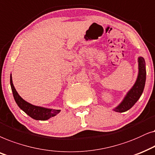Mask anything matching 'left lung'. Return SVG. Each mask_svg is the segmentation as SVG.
I'll return each mask as SVG.
<instances>
[{
  "mask_svg": "<svg viewBox=\"0 0 155 155\" xmlns=\"http://www.w3.org/2000/svg\"><path fill=\"white\" fill-rule=\"evenodd\" d=\"M138 76L135 84L130 90L127 92L123 101L113 109L115 112L123 113L133 107L138 99L140 98L143 92L146 81V68L145 61L143 57L138 58Z\"/></svg>",
  "mask_w": 155,
  "mask_h": 155,
  "instance_id": "8db88e82",
  "label": "left lung"
}]
</instances>
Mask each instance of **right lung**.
Listing matches in <instances>:
<instances>
[{"label": "right lung", "instance_id": "add662e5", "mask_svg": "<svg viewBox=\"0 0 155 155\" xmlns=\"http://www.w3.org/2000/svg\"><path fill=\"white\" fill-rule=\"evenodd\" d=\"M10 86H11L13 97L16 104H18V106H19V108L21 110H23L26 114H28L32 118L38 120H48L51 117L55 116L60 112V110L46 108H43V107L34 106V105H32L30 103L25 101L16 91L15 88L13 86L11 75H10Z\"/></svg>", "mask_w": 155, "mask_h": 155}]
</instances>
